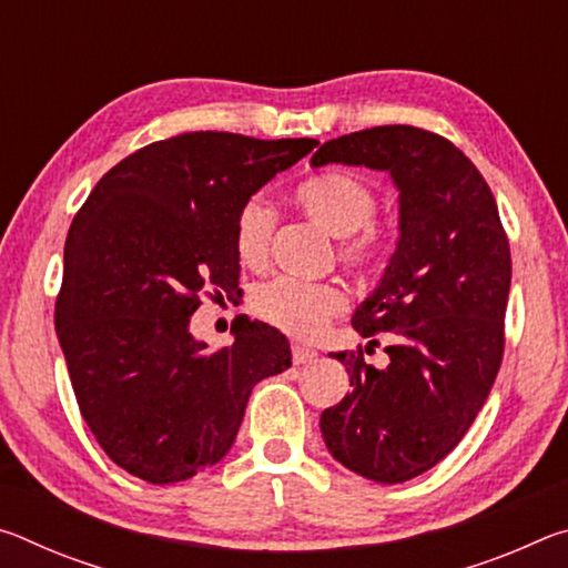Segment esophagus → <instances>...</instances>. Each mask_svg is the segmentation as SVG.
I'll list each match as a JSON object with an SVG mask.
<instances>
[{
	"mask_svg": "<svg viewBox=\"0 0 568 568\" xmlns=\"http://www.w3.org/2000/svg\"><path fill=\"white\" fill-rule=\"evenodd\" d=\"M315 351H311V348H305V345H293V363L295 365H303V363H311V361H315Z\"/></svg>",
	"mask_w": 568,
	"mask_h": 568,
	"instance_id": "esophagus-1",
	"label": "esophagus"
}]
</instances>
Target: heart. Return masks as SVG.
I'll return each mask as SVG.
<instances>
[{
	"mask_svg": "<svg viewBox=\"0 0 568 568\" xmlns=\"http://www.w3.org/2000/svg\"><path fill=\"white\" fill-rule=\"evenodd\" d=\"M293 203L325 233L341 237L338 261L361 277L381 273L388 257V240L376 227L378 197L361 178L343 170L318 172L293 190ZM275 213L265 197L253 195L237 207L233 223V247L237 261L261 271L271 257ZM253 311L275 328L311 341L328 328L345 311V293L335 283H301L275 277L253 293Z\"/></svg>",
	"mask_w": 568,
	"mask_h": 568,
	"instance_id": "heart-1",
	"label": "heart"
}]
</instances>
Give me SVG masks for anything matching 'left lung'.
Returning a JSON list of instances; mask_svg holds the SVG:
<instances>
[{
  "label": "left lung",
  "instance_id": "left-lung-1",
  "mask_svg": "<svg viewBox=\"0 0 568 568\" xmlns=\"http://www.w3.org/2000/svg\"><path fill=\"white\" fill-rule=\"evenodd\" d=\"M328 162L390 172L400 240L353 315L363 338L386 333L388 368L365 363L361 345L331 353L353 390L323 410L321 430L345 468L403 484L458 446L491 393L506 345L511 250L488 182L436 132L410 124L351 132L325 142L311 165Z\"/></svg>",
  "mask_w": 568,
  "mask_h": 568
}]
</instances>
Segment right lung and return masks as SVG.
I'll use <instances>...</instances> for the list:
<instances>
[{
	"mask_svg": "<svg viewBox=\"0 0 568 568\" xmlns=\"http://www.w3.org/2000/svg\"><path fill=\"white\" fill-rule=\"evenodd\" d=\"M318 140L185 132L118 162L74 215L54 305L77 406L114 464L150 484L215 466L257 381L291 343L247 323L225 348L192 338L203 297L237 291V207Z\"/></svg>",
	"mask_w": 568,
	"mask_h": 568,
	"instance_id": "obj_1",
	"label": "right lung"
}]
</instances>
